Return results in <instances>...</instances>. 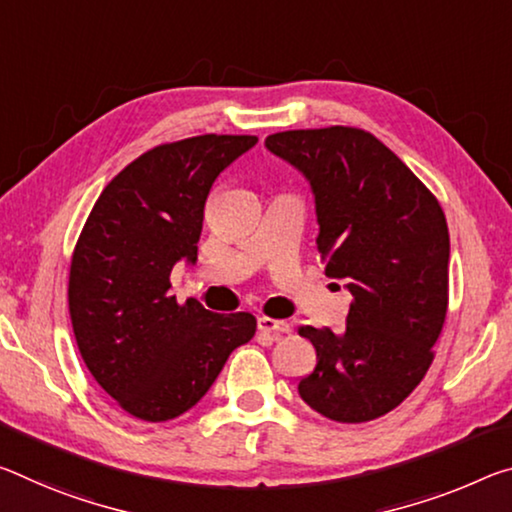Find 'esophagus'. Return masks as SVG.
I'll return each instance as SVG.
<instances>
[{
	"label": "esophagus",
	"mask_w": 512,
	"mask_h": 512,
	"mask_svg": "<svg viewBox=\"0 0 512 512\" xmlns=\"http://www.w3.org/2000/svg\"><path fill=\"white\" fill-rule=\"evenodd\" d=\"M257 328L259 332H264V335H269L273 339H280L282 335H289L291 332V326L287 321H275V319H269V316H259Z\"/></svg>",
	"instance_id": "esophagus-1"
}]
</instances>
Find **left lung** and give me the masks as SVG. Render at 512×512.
<instances>
[{"mask_svg": "<svg viewBox=\"0 0 512 512\" xmlns=\"http://www.w3.org/2000/svg\"><path fill=\"white\" fill-rule=\"evenodd\" d=\"M264 145L310 182L326 275L353 296L342 335L298 330L316 348L300 399L342 424L383 417L426 376L444 326L449 227L440 202L358 127L291 129Z\"/></svg>", "mask_w": 512, "mask_h": 512, "instance_id": "8db88e82", "label": "left lung"}]
</instances>
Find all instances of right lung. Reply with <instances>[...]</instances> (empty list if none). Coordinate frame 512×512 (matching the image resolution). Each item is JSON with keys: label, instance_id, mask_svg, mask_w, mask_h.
I'll return each mask as SVG.
<instances>
[{"label": "right lung", "instance_id": "right-lung-1", "mask_svg": "<svg viewBox=\"0 0 512 512\" xmlns=\"http://www.w3.org/2000/svg\"><path fill=\"white\" fill-rule=\"evenodd\" d=\"M255 143L205 134L157 145L104 186L79 234L68 282L79 353L136 419L184 415L255 335L253 314H216L168 294L173 266L198 259L209 189Z\"/></svg>", "mask_w": 512, "mask_h": 512}]
</instances>
